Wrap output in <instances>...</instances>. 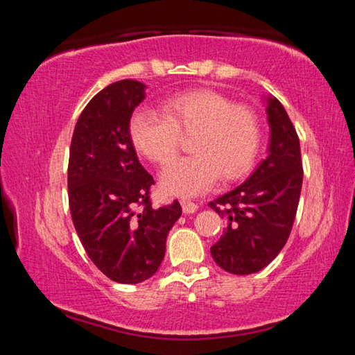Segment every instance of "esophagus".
I'll return each mask as SVG.
<instances>
[{
	"label": "esophagus",
	"instance_id": "esophagus-1",
	"mask_svg": "<svg viewBox=\"0 0 355 355\" xmlns=\"http://www.w3.org/2000/svg\"><path fill=\"white\" fill-rule=\"evenodd\" d=\"M182 208H183L184 214H192L197 211V208L199 207H197V203L191 202V200H182Z\"/></svg>",
	"mask_w": 355,
	"mask_h": 355
}]
</instances>
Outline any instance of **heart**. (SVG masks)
Here are the masks:
<instances>
[{
	"label": "heart",
	"instance_id": "b5f03b06",
	"mask_svg": "<svg viewBox=\"0 0 355 355\" xmlns=\"http://www.w3.org/2000/svg\"><path fill=\"white\" fill-rule=\"evenodd\" d=\"M188 135L193 155L163 175V188L171 194L197 196L219 177L233 182L245 175L260 150L261 123L250 106L233 105L225 95L208 89L166 98L161 114L136 111L128 123L136 152L159 167L170 166L181 137Z\"/></svg>",
	"mask_w": 355,
	"mask_h": 355
}]
</instances>
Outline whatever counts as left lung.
Instances as JSON below:
<instances>
[{
    "label": "left lung",
    "mask_w": 355,
    "mask_h": 355,
    "mask_svg": "<svg viewBox=\"0 0 355 355\" xmlns=\"http://www.w3.org/2000/svg\"><path fill=\"white\" fill-rule=\"evenodd\" d=\"M266 111L271 127L266 159L243 184L208 203L225 222L211 255L224 271L236 275L261 271L284 249L302 189L296 128L277 98H268Z\"/></svg>",
    "instance_id": "obj_1"
}]
</instances>
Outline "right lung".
<instances>
[{"label": "right lung", "mask_w": 355, "mask_h": 355, "mask_svg": "<svg viewBox=\"0 0 355 355\" xmlns=\"http://www.w3.org/2000/svg\"><path fill=\"white\" fill-rule=\"evenodd\" d=\"M142 83L106 86L84 107L69 156V207L84 250L117 284H141L158 271L166 238L182 207L153 208V177L141 166L128 136Z\"/></svg>", "instance_id": "obj_1"}]
</instances>
